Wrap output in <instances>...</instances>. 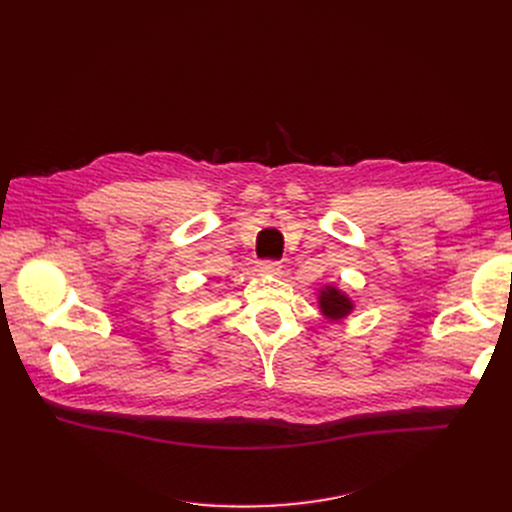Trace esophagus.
Masks as SVG:
<instances>
[{
  "instance_id": "obj_1",
  "label": "esophagus",
  "mask_w": 512,
  "mask_h": 512,
  "mask_svg": "<svg viewBox=\"0 0 512 512\" xmlns=\"http://www.w3.org/2000/svg\"><path fill=\"white\" fill-rule=\"evenodd\" d=\"M257 267L261 274H270V276H276L282 272V263L276 259H263V261H259Z\"/></svg>"
}]
</instances>
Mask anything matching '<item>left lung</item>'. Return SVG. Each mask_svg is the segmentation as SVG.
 <instances>
[{
	"mask_svg": "<svg viewBox=\"0 0 512 512\" xmlns=\"http://www.w3.org/2000/svg\"><path fill=\"white\" fill-rule=\"evenodd\" d=\"M319 305H321V311H324V315L328 319H342L353 309V303L348 301L340 290H336L332 286H328L326 290H321Z\"/></svg>",
	"mask_w": 512,
	"mask_h": 512,
	"instance_id": "obj_1",
	"label": "left lung"
}]
</instances>
